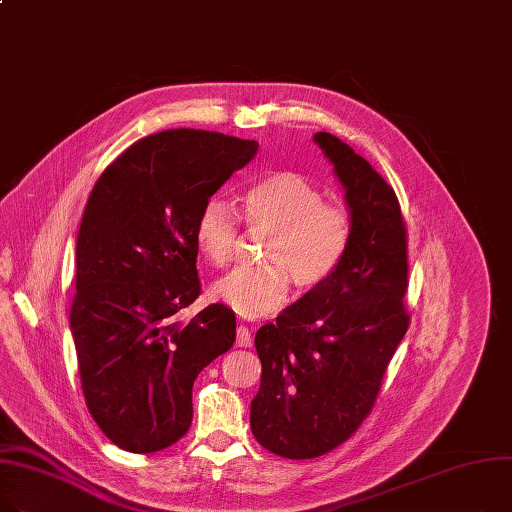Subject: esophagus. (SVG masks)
<instances>
[{"mask_svg": "<svg viewBox=\"0 0 512 512\" xmlns=\"http://www.w3.org/2000/svg\"><path fill=\"white\" fill-rule=\"evenodd\" d=\"M251 344H253V337H251L249 327L238 325L236 327V346L238 348H251Z\"/></svg>", "mask_w": 512, "mask_h": 512, "instance_id": "esophagus-1", "label": "esophagus"}]
</instances>
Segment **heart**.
I'll return each instance as SVG.
<instances>
[{"instance_id": "b5f03b06", "label": "heart", "mask_w": 512, "mask_h": 512, "mask_svg": "<svg viewBox=\"0 0 512 512\" xmlns=\"http://www.w3.org/2000/svg\"><path fill=\"white\" fill-rule=\"evenodd\" d=\"M249 228L269 234L259 267H234L210 288L214 300L241 317L280 311L290 284L315 290L335 276L354 243V218L298 173H274L251 185L243 197ZM238 222L226 201L212 197L195 220V245L214 265L230 261Z\"/></svg>"}]
</instances>
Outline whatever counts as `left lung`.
<instances>
[{"label":"left lung","instance_id":"obj_1","mask_svg":"<svg viewBox=\"0 0 512 512\" xmlns=\"http://www.w3.org/2000/svg\"><path fill=\"white\" fill-rule=\"evenodd\" d=\"M315 142L346 191L354 243L331 280L255 335L261 385L251 430L286 459L321 457L358 430L410 325L407 241L393 187L335 135L319 131Z\"/></svg>","mask_w":512,"mask_h":512}]
</instances>
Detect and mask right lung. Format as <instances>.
<instances>
[{
    "mask_svg": "<svg viewBox=\"0 0 512 512\" xmlns=\"http://www.w3.org/2000/svg\"><path fill=\"white\" fill-rule=\"evenodd\" d=\"M257 148L214 131H160L113 160L88 197L70 325L88 410L123 451L156 453L185 436L197 374L234 344L224 304L189 323L175 315L201 292L195 220Z\"/></svg>",
    "mask_w": 512,
    "mask_h": 512,
    "instance_id": "add662e5",
    "label": "right lung"
}]
</instances>
